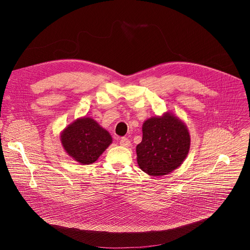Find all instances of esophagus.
Returning a JSON list of instances; mask_svg holds the SVG:
<instances>
[{
  "mask_svg": "<svg viewBox=\"0 0 250 250\" xmlns=\"http://www.w3.org/2000/svg\"><path fill=\"white\" fill-rule=\"evenodd\" d=\"M120 144H121V146H123V147H129L130 146V141L127 138H122L120 140Z\"/></svg>",
  "mask_w": 250,
  "mask_h": 250,
  "instance_id": "esophagus-1",
  "label": "esophagus"
}]
</instances>
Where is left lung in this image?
<instances>
[{
    "label": "left lung",
    "mask_w": 250,
    "mask_h": 250,
    "mask_svg": "<svg viewBox=\"0 0 250 250\" xmlns=\"http://www.w3.org/2000/svg\"><path fill=\"white\" fill-rule=\"evenodd\" d=\"M189 145L187 126L174 115L149 118L143 125V140L137 146L138 164L149 175L168 174L186 159Z\"/></svg>",
    "instance_id": "1"
}]
</instances>
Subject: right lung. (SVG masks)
Returning a JSON list of instances; mask_svg holds the SVG:
<instances>
[{
	"mask_svg": "<svg viewBox=\"0 0 250 250\" xmlns=\"http://www.w3.org/2000/svg\"><path fill=\"white\" fill-rule=\"evenodd\" d=\"M61 138L63 149L82 164L95 162L112 142L107 130L90 117L77 120L63 130Z\"/></svg>",
	"mask_w": 250,
	"mask_h": 250,
	"instance_id": "right-lung-1",
	"label": "right lung"
}]
</instances>
